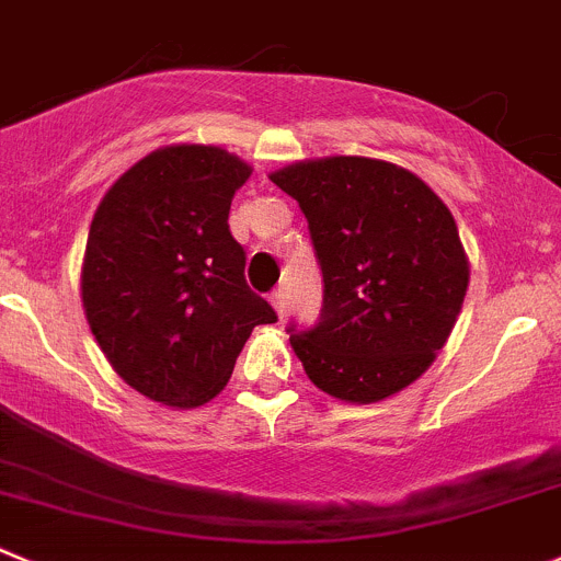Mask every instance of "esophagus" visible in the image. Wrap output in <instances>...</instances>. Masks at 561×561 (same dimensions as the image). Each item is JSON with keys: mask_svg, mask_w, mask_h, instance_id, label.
Here are the masks:
<instances>
[{"mask_svg": "<svg viewBox=\"0 0 561 561\" xmlns=\"http://www.w3.org/2000/svg\"><path fill=\"white\" fill-rule=\"evenodd\" d=\"M271 304H274L276 314H279V318L285 320V314H287V304H285V296H282V290H274V293H271Z\"/></svg>", "mask_w": 561, "mask_h": 561, "instance_id": "1", "label": "esophagus"}]
</instances>
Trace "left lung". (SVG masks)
Returning <instances> with one entry per match:
<instances>
[{
	"instance_id": "obj_1",
	"label": "left lung",
	"mask_w": 561,
	"mask_h": 561,
	"mask_svg": "<svg viewBox=\"0 0 561 561\" xmlns=\"http://www.w3.org/2000/svg\"><path fill=\"white\" fill-rule=\"evenodd\" d=\"M271 181L307 216L323 271L320 323L290 325L309 380L356 405L411 386L447 345L469 290L447 205L413 172L364 156L296 161Z\"/></svg>"
}]
</instances>
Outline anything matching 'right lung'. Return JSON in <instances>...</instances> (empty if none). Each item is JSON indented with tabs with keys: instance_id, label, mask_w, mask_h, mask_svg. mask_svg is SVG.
<instances>
[{
	"instance_id": "obj_1",
	"label": "right lung",
	"mask_w": 561,
	"mask_h": 561,
	"mask_svg": "<svg viewBox=\"0 0 561 561\" xmlns=\"http://www.w3.org/2000/svg\"><path fill=\"white\" fill-rule=\"evenodd\" d=\"M252 167L216 145H167L112 183L81 263L87 323L114 373L170 408H197L230 380L260 323L227 216Z\"/></svg>"
}]
</instances>
